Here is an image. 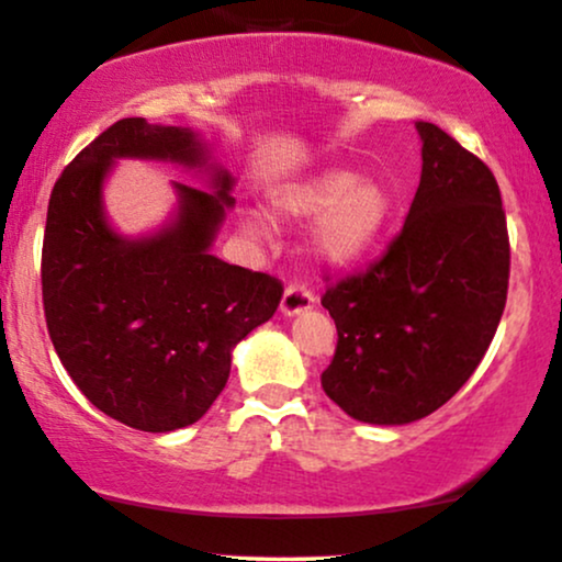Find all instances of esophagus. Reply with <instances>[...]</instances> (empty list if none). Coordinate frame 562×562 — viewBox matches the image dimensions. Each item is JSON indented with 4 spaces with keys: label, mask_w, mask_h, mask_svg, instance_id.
Masks as SVG:
<instances>
[{
    "label": "esophagus",
    "mask_w": 562,
    "mask_h": 562,
    "mask_svg": "<svg viewBox=\"0 0 562 562\" xmlns=\"http://www.w3.org/2000/svg\"><path fill=\"white\" fill-rule=\"evenodd\" d=\"M317 304V299L302 283H291V286L283 291L281 296V314L283 317H294V314H302Z\"/></svg>",
    "instance_id": "esophagus-1"
}]
</instances>
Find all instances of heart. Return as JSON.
Instances as JSON below:
<instances>
[{
  "mask_svg": "<svg viewBox=\"0 0 562 562\" xmlns=\"http://www.w3.org/2000/svg\"><path fill=\"white\" fill-rule=\"evenodd\" d=\"M394 194L375 176H358L345 168L322 171L291 187H283L273 196V212L289 220L314 222L310 248L319 263L342 268L356 263L373 250L394 217ZM245 227L258 233L256 220Z\"/></svg>",
  "mask_w": 562,
  "mask_h": 562,
  "instance_id": "heart-1",
  "label": "heart"
}]
</instances>
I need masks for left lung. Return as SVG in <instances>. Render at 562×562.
<instances>
[{
	"label": "left lung",
	"instance_id": "obj_1",
	"mask_svg": "<svg viewBox=\"0 0 562 562\" xmlns=\"http://www.w3.org/2000/svg\"><path fill=\"white\" fill-rule=\"evenodd\" d=\"M402 233L366 273L329 286L337 327L322 389L352 419L409 425L458 394L494 340L509 235L494 173L432 122Z\"/></svg>",
	"mask_w": 562,
	"mask_h": 562
}]
</instances>
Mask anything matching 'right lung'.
I'll return each mask as SVG.
<instances>
[{
    "instance_id": "right-lung-1",
    "label": "right lung",
    "mask_w": 562,
    "mask_h": 562,
    "mask_svg": "<svg viewBox=\"0 0 562 562\" xmlns=\"http://www.w3.org/2000/svg\"><path fill=\"white\" fill-rule=\"evenodd\" d=\"M122 157L194 167L213 191L175 182L177 206L164 226L120 236L105 220L103 181ZM233 187L194 130L143 117L106 127L53 187L45 322L68 375L106 417L143 432L194 425L225 389L235 345L273 317L281 281L212 256Z\"/></svg>"
}]
</instances>
